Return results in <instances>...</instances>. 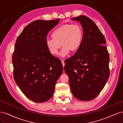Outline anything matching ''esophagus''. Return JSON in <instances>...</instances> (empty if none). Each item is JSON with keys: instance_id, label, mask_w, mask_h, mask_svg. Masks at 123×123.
Returning a JSON list of instances; mask_svg holds the SVG:
<instances>
[{"instance_id": "34e87169", "label": "esophagus", "mask_w": 123, "mask_h": 123, "mask_svg": "<svg viewBox=\"0 0 123 123\" xmlns=\"http://www.w3.org/2000/svg\"><path fill=\"white\" fill-rule=\"evenodd\" d=\"M61 61H62V65L63 67H64V66H65V62H64V59H61Z\"/></svg>"}]
</instances>
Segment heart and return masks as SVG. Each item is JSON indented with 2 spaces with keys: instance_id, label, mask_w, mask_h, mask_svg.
Returning a JSON list of instances; mask_svg holds the SVG:
<instances>
[{
  "instance_id": "1",
  "label": "heart",
  "mask_w": 123,
  "mask_h": 123,
  "mask_svg": "<svg viewBox=\"0 0 123 123\" xmlns=\"http://www.w3.org/2000/svg\"><path fill=\"white\" fill-rule=\"evenodd\" d=\"M52 38L46 41V47L50 53L53 55L58 53L61 46H63L61 53L62 56H65L70 50L77 51L82 43L83 32L77 25L64 24L54 29L51 33Z\"/></svg>"
}]
</instances>
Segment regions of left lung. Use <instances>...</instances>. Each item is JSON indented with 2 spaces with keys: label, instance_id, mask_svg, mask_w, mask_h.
Wrapping results in <instances>:
<instances>
[{
  "label": "left lung",
  "instance_id": "left-lung-1",
  "mask_svg": "<svg viewBox=\"0 0 123 123\" xmlns=\"http://www.w3.org/2000/svg\"><path fill=\"white\" fill-rule=\"evenodd\" d=\"M72 19L80 23L83 37L75 54L65 61L64 70L74 97L89 101L99 94L109 79V55L105 37L93 21L84 15Z\"/></svg>",
  "mask_w": 123,
  "mask_h": 123
}]
</instances>
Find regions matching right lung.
<instances>
[{
  "label": "right lung",
  "instance_id": "right-lung-1",
  "mask_svg": "<svg viewBox=\"0 0 123 123\" xmlns=\"http://www.w3.org/2000/svg\"><path fill=\"white\" fill-rule=\"evenodd\" d=\"M59 21H33L15 43L12 56L14 80L23 93L36 103L45 102L52 97L63 71L60 59L50 53L46 44L48 33Z\"/></svg>",
  "mask_w": 123,
  "mask_h": 123
}]
</instances>
